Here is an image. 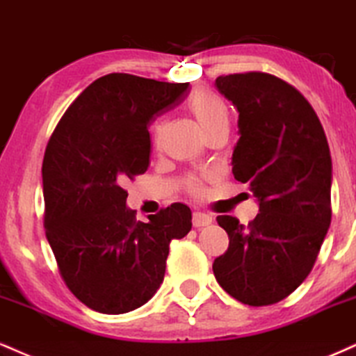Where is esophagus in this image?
<instances>
[{"instance_id": "1", "label": "esophagus", "mask_w": 356, "mask_h": 356, "mask_svg": "<svg viewBox=\"0 0 356 356\" xmlns=\"http://www.w3.org/2000/svg\"><path fill=\"white\" fill-rule=\"evenodd\" d=\"M211 221H213V218L210 215H207V213H202V211L193 213V227L195 228L208 227V225H211Z\"/></svg>"}]
</instances>
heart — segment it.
Instances as JSON below:
<instances>
[{"label":"heart","instance_id":"1","mask_svg":"<svg viewBox=\"0 0 356 356\" xmlns=\"http://www.w3.org/2000/svg\"><path fill=\"white\" fill-rule=\"evenodd\" d=\"M191 115L195 116L200 127L204 131V135L216 131V129H228L229 128V111L227 103L220 98L218 95L211 93V91H200L193 98L190 99ZM161 138V124L154 127V141H160ZM188 188L193 193L200 191L198 179H190L188 181Z\"/></svg>","mask_w":356,"mask_h":356}]
</instances>
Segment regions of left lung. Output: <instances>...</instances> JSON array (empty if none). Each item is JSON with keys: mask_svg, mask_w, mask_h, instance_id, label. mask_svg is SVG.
<instances>
[{"mask_svg": "<svg viewBox=\"0 0 356 356\" xmlns=\"http://www.w3.org/2000/svg\"><path fill=\"white\" fill-rule=\"evenodd\" d=\"M238 113L233 175L260 213L248 225L221 215L229 246L213 263L220 286L250 307L282 302L308 277L332 221V156L312 104L273 74L218 76Z\"/></svg>", "mask_w": 356, "mask_h": 356, "instance_id": "obj_1", "label": "left lung"}]
</instances>
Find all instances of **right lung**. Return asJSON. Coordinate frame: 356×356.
Returning <instances> with one entry per match:
<instances>
[{
  "label": "right lung",
  "instance_id": "1",
  "mask_svg": "<svg viewBox=\"0 0 356 356\" xmlns=\"http://www.w3.org/2000/svg\"><path fill=\"white\" fill-rule=\"evenodd\" d=\"M190 83L127 73L98 78L70 104L44 152V228L60 273L91 310H136L165 278L171 240L191 229L173 203L148 223L127 207L124 183L149 165L148 124L185 98Z\"/></svg>",
  "mask_w": 356,
  "mask_h": 356
}]
</instances>
